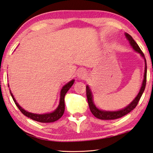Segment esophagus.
Listing matches in <instances>:
<instances>
[{
	"label": "esophagus",
	"mask_w": 153,
	"mask_h": 153,
	"mask_svg": "<svg viewBox=\"0 0 153 153\" xmlns=\"http://www.w3.org/2000/svg\"><path fill=\"white\" fill-rule=\"evenodd\" d=\"M77 76H78V78L80 79H85L87 77V72L85 70L82 69L78 71V74H77Z\"/></svg>",
	"instance_id": "esophagus-1"
}]
</instances>
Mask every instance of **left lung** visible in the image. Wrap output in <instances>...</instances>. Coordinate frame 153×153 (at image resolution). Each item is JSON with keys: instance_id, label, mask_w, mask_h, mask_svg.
<instances>
[{"instance_id": "1", "label": "left lung", "mask_w": 153, "mask_h": 153, "mask_svg": "<svg viewBox=\"0 0 153 153\" xmlns=\"http://www.w3.org/2000/svg\"><path fill=\"white\" fill-rule=\"evenodd\" d=\"M125 36L127 39H128V41H129V43L130 44L131 47L133 48V49L140 54L142 58H143V59L145 60V65L144 78H143V80L141 89L139 90V92L138 93L137 96L135 97V98L133 100L128 106H126L125 108H122L121 110H116V111L104 110L99 109L98 107H97V106L95 105V103H94V101H93V94H92L91 90L89 86L87 85L86 86V94H87V101H88L90 110L96 118L100 120H115V119L121 118V117L128 114V113H129L131 110H134L136 107V106L137 105L139 100H140V98L141 97L145 89L146 81H147V62H146L145 55L143 53L141 48H139L138 45L134 40V39L132 38L131 35H129L128 33H125Z\"/></svg>"}]
</instances>
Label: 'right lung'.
Listing matches in <instances>:
<instances>
[{
    "label": "right lung",
    "instance_id": "add662e5",
    "mask_svg": "<svg viewBox=\"0 0 153 153\" xmlns=\"http://www.w3.org/2000/svg\"><path fill=\"white\" fill-rule=\"evenodd\" d=\"M75 82V79L71 80L70 82L67 83L66 85H64L60 91V101H59V105L57 106V108L55 109L53 112H49V113H45V114H34L31 113L30 112H27L26 110L22 108V107L19 105V104L16 102V100L14 98V95L11 92V90L10 89V95L12 97L13 100L18 106L19 110H20L23 114L25 115V116L28 117L32 120H35V121L39 122L41 123H50V122H54L56 121L58 119H60L62 115L64 114V110H65V104H64V97L66 95V93L69 90L71 87L73 85V84ZM8 86L9 87V85L8 84Z\"/></svg>",
    "mask_w": 153,
    "mask_h": 153
}]
</instances>
